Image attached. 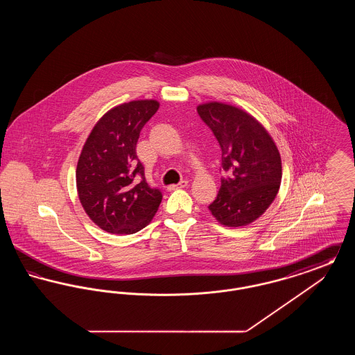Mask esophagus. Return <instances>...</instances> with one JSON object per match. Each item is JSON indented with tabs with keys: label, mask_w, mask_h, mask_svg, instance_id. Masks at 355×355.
Instances as JSON below:
<instances>
[{
	"label": "esophagus",
	"mask_w": 355,
	"mask_h": 355,
	"mask_svg": "<svg viewBox=\"0 0 355 355\" xmlns=\"http://www.w3.org/2000/svg\"><path fill=\"white\" fill-rule=\"evenodd\" d=\"M189 185V182L187 181H181L180 184H177V185H170L168 189L169 190H175V189H184L186 186Z\"/></svg>",
	"instance_id": "1"
}]
</instances>
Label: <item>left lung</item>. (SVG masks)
<instances>
[{
    "label": "left lung",
    "instance_id": "obj_1",
    "mask_svg": "<svg viewBox=\"0 0 355 355\" xmlns=\"http://www.w3.org/2000/svg\"><path fill=\"white\" fill-rule=\"evenodd\" d=\"M203 122L220 142L222 168L229 173L209 210L220 225L239 227L259 218L275 200L281 155L271 135L248 112L222 102L197 106Z\"/></svg>",
    "mask_w": 355,
    "mask_h": 355
}]
</instances>
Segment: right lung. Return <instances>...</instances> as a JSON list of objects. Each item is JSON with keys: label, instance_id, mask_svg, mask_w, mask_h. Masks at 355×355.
Listing matches in <instances>:
<instances>
[{"label": "right lung", "instance_id": "obj_1", "mask_svg": "<svg viewBox=\"0 0 355 355\" xmlns=\"http://www.w3.org/2000/svg\"><path fill=\"white\" fill-rule=\"evenodd\" d=\"M155 100L125 102L106 112L85 142L76 184L85 213L102 230L133 234L150 223L162 194L145 180L135 146Z\"/></svg>", "mask_w": 355, "mask_h": 355}]
</instances>
